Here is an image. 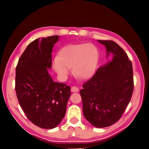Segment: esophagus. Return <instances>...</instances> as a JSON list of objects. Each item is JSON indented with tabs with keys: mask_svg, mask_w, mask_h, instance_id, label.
Segmentation results:
<instances>
[{
	"mask_svg": "<svg viewBox=\"0 0 149 149\" xmlns=\"http://www.w3.org/2000/svg\"><path fill=\"white\" fill-rule=\"evenodd\" d=\"M71 91L73 93H78L79 91V88L76 86H73L71 88Z\"/></svg>",
	"mask_w": 149,
	"mask_h": 149,
	"instance_id": "obj_1",
	"label": "esophagus"
}]
</instances>
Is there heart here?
I'll list each match as a JSON object with an SVG mask.
<instances>
[{
	"label": "heart",
	"instance_id": "obj_1",
	"mask_svg": "<svg viewBox=\"0 0 149 149\" xmlns=\"http://www.w3.org/2000/svg\"><path fill=\"white\" fill-rule=\"evenodd\" d=\"M99 60L97 48L91 43L72 44L63 48L53 60V66L57 74L66 78L73 69L76 78H91L96 71Z\"/></svg>",
	"mask_w": 149,
	"mask_h": 149
}]
</instances>
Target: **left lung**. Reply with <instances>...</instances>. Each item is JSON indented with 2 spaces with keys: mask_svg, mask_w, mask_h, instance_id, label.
Here are the masks:
<instances>
[{
  "mask_svg": "<svg viewBox=\"0 0 149 149\" xmlns=\"http://www.w3.org/2000/svg\"><path fill=\"white\" fill-rule=\"evenodd\" d=\"M106 48L112 60L99 68L84 83L80 94L83 114L96 127L116 123L124 113L134 90L132 63L124 49L112 40H97Z\"/></svg>",
  "mask_w": 149,
  "mask_h": 149,
  "instance_id": "8db88e82",
  "label": "left lung"
}]
</instances>
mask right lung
Returning <instances> with one entry per match:
<instances>
[{
  "instance_id": "right-lung-1",
  "label": "right lung",
  "mask_w": 149,
  "mask_h": 149,
  "mask_svg": "<svg viewBox=\"0 0 149 149\" xmlns=\"http://www.w3.org/2000/svg\"><path fill=\"white\" fill-rule=\"evenodd\" d=\"M58 38L54 35L31 42L16 67L15 89L19 104L31 123L43 129H53L61 123L71 95L69 86L54 82L48 71Z\"/></svg>"
}]
</instances>
